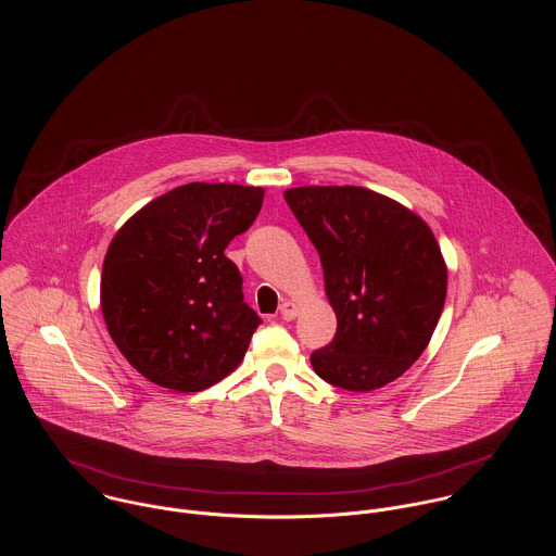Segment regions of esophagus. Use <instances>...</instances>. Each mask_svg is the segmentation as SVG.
Wrapping results in <instances>:
<instances>
[{
	"mask_svg": "<svg viewBox=\"0 0 556 556\" xmlns=\"http://www.w3.org/2000/svg\"><path fill=\"white\" fill-rule=\"evenodd\" d=\"M298 304H293V302H282L280 304V317L285 318V320H293V318L298 317Z\"/></svg>",
	"mask_w": 556,
	"mask_h": 556,
	"instance_id": "1",
	"label": "esophagus"
}]
</instances>
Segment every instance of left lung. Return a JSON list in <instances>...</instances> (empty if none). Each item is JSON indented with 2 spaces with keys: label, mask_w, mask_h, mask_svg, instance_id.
Instances as JSON below:
<instances>
[{
  "label": "left lung",
  "mask_w": 556,
  "mask_h": 556,
  "mask_svg": "<svg viewBox=\"0 0 556 556\" xmlns=\"http://www.w3.org/2000/svg\"><path fill=\"white\" fill-rule=\"evenodd\" d=\"M285 201L315 243L336 336L311 355L318 377L370 392L424 353L447 293V267L430 227L359 186H304Z\"/></svg>",
  "instance_id": "8db88e82"
}]
</instances>
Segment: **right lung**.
Wrapping results in <instances>:
<instances>
[{
    "instance_id": "right-lung-1",
    "label": "right lung",
    "mask_w": 556,
    "mask_h": 556,
    "mask_svg": "<svg viewBox=\"0 0 556 556\" xmlns=\"http://www.w3.org/2000/svg\"><path fill=\"white\" fill-rule=\"evenodd\" d=\"M261 205L263 188L194 181L148 203L111 241L100 282L104 323L152 383L201 392L243 359L261 317L243 302L225 250Z\"/></svg>"
}]
</instances>
